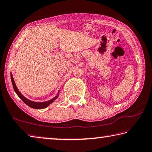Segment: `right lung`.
I'll return each instance as SVG.
<instances>
[{
    "label": "right lung",
    "instance_id": "add662e5",
    "mask_svg": "<svg viewBox=\"0 0 152 152\" xmlns=\"http://www.w3.org/2000/svg\"><path fill=\"white\" fill-rule=\"evenodd\" d=\"M10 77H11L12 84L13 88H14V89H15V91L16 92V94H17V95L18 97H19V98H20V99H22L24 102H25V103H26V105L29 106V107H31V108H33V109H43V108H45V107H47L48 105H50L52 102H54V101L58 97V95H57V96L53 98V99L48 101V102H42V103H37V102H31V101H29V100L26 99V98H25L22 94H20L19 91H18V90L17 88V86H16V85L15 83V81H14V80H13V77H12V74H10Z\"/></svg>",
    "mask_w": 152,
    "mask_h": 152
}]
</instances>
